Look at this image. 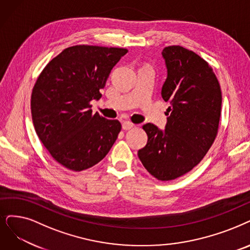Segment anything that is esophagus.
Returning a JSON list of instances; mask_svg holds the SVG:
<instances>
[{"mask_svg":"<svg viewBox=\"0 0 250 250\" xmlns=\"http://www.w3.org/2000/svg\"><path fill=\"white\" fill-rule=\"evenodd\" d=\"M133 123H131L130 121H124L122 123V128L124 129V130H129V129H131L133 127Z\"/></svg>","mask_w":250,"mask_h":250,"instance_id":"esophagus-1","label":"esophagus"}]
</instances>
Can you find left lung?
I'll use <instances>...</instances> for the list:
<instances>
[{"label": "left lung", "mask_w": 250, "mask_h": 250, "mask_svg": "<svg viewBox=\"0 0 250 250\" xmlns=\"http://www.w3.org/2000/svg\"><path fill=\"white\" fill-rule=\"evenodd\" d=\"M167 78L161 95L169 103L165 130L143 126L147 143L138 151L146 170L159 181H172L201 162L217 134L222 90L209 64L182 46L162 51Z\"/></svg>", "instance_id": "1"}]
</instances>
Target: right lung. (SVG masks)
I'll use <instances>...</instances> for the list:
<instances>
[{
	"label": "right lung",
	"instance_id": "1",
	"mask_svg": "<svg viewBox=\"0 0 250 250\" xmlns=\"http://www.w3.org/2000/svg\"><path fill=\"white\" fill-rule=\"evenodd\" d=\"M128 52L124 48L77 45L54 57L33 88L35 130L56 161L73 171L101 162L121 131L118 120L93 114L109 73Z\"/></svg>",
	"mask_w": 250,
	"mask_h": 250
}]
</instances>
